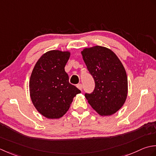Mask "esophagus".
<instances>
[{
	"instance_id": "1",
	"label": "esophagus",
	"mask_w": 156,
	"mask_h": 156,
	"mask_svg": "<svg viewBox=\"0 0 156 156\" xmlns=\"http://www.w3.org/2000/svg\"><path fill=\"white\" fill-rule=\"evenodd\" d=\"M77 88H79L80 90H82V89H83V85H82V84H81V83L77 84Z\"/></svg>"
}]
</instances>
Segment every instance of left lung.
<instances>
[{"label":"left lung","mask_w":156,"mask_h":156,"mask_svg":"<svg viewBox=\"0 0 156 156\" xmlns=\"http://www.w3.org/2000/svg\"><path fill=\"white\" fill-rule=\"evenodd\" d=\"M87 70L95 82L91 93L85 96L101 116L112 115L125 103L128 81L125 69L117 56L107 48L96 46L81 52Z\"/></svg>","instance_id":"8db88e82"}]
</instances>
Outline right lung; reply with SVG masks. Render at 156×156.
I'll use <instances>...</instances> for the list:
<instances>
[{"mask_svg":"<svg viewBox=\"0 0 156 156\" xmlns=\"http://www.w3.org/2000/svg\"><path fill=\"white\" fill-rule=\"evenodd\" d=\"M69 52L51 50L36 62L30 81L31 101L48 119H59L67 112L73 98L81 91L69 81L65 66Z\"/></svg>","mask_w":156,"mask_h":156,"instance_id":"1","label":"right lung"}]
</instances>
